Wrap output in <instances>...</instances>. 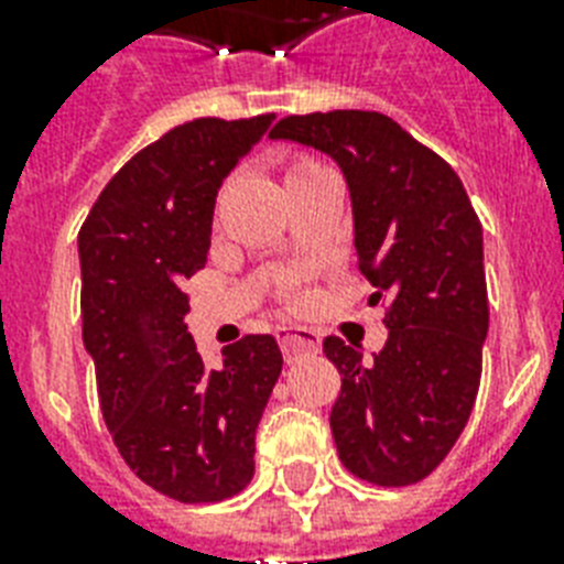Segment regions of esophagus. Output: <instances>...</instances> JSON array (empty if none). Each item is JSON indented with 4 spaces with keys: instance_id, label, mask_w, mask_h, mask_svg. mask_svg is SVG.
<instances>
[{
    "instance_id": "esophagus-1",
    "label": "esophagus",
    "mask_w": 564,
    "mask_h": 564,
    "mask_svg": "<svg viewBox=\"0 0 564 564\" xmlns=\"http://www.w3.org/2000/svg\"><path fill=\"white\" fill-rule=\"evenodd\" d=\"M278 343H281V351L286 360H299L301 354H316L318 345H322V336L313 330V327L301 325H283L274 330Z\"/></svg>"
}]
</instances>
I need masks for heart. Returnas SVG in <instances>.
<instances>
[{"label": "heart", "mask_w": 564, "mask_h": 564, "mask_svg": "<svg viewBox=\"0 0 564 564\" xmlns=\"http://www.w3.org/2000/svg\"><path fill=\"white\" fill-rule=\"evenodd\" d=\"M318 163L313 161H299V163H292V170H290V178L292 175H301V172H307V170H316Z\"/></svg>", "instance_id": "heart-1"}]
</instances>
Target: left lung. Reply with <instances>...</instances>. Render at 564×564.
Segmentation results:
<instances>
[{"instance_id": "left-lung-1", "label": "left lung", "mask_w": 564, "mask_h": 564, "mask_svg": "<svg viewBox=\"0 0 564 564\" xmlns=\"http://www.w3.org/2000/svg\"><path fill=\"white\" fill-rule=\"evenodd\" d=\"M272 140L327 154L351 195L360 272L389 295V339L371 360L362 345L327 336L343 375L330 410L345 468L377 486L424 480L474 410L489 295L482 225L463 181L394 119L330 110L281 119Z\"/></svg>"}]
</instances>
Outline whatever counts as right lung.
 Listing matches in <instances>:
<instances>
[{"label":"right lung","instance_id":"add662e5","mask_svg":"<svg viewBox=\"0 0 564 564\" xmlns=\"http://www.w3.org/2000/svg\"><path fill=\"white\" fill-rule=\"evenodd\" d=\"M274 117L195 119L145 145L101 189L78 234L84 348L128 468L181 503H213L254 477V436L283 357L246 336L207 369L181 290L207 263L221 181Z\"/></svg>","mask_w":564,"mask_h":564}]
</instances>
